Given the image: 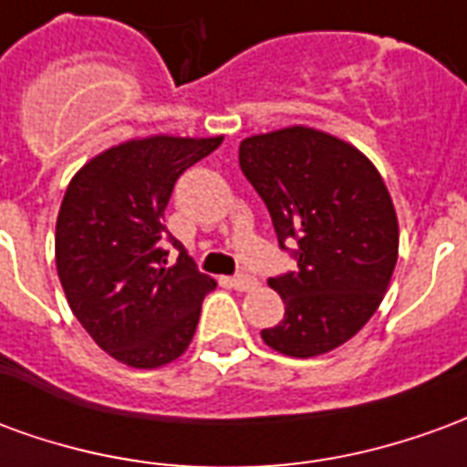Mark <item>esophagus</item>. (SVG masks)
I'll return each mask as SVG.
<instances>
[{
    "label": "esophagus",
    "mask_w": 467,
    "mask_h": 467,
    "mask_svg": "<svg viewBox=\"0 0 467 467\" xmlns=\"http://www.w3.org/2000/svg\"><path fill=\"white\" fill-rule=\"evenodd\" d=\"M230 285H233L234 290H240V293H250V290H254V287H257V280H254V277H250V275H237V277H233V280H230Z\"/></svg>",
    "instance_id": "obj_1"
}]
</instances>
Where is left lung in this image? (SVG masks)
I'll return each mask as SVG.
<instances>
[{
	"instance_id": "8db88e82",
	"label": "left lung",
	"mask_w": 467,
	"mask_h": 467,
	"mask_svg": "<svg viewBox=\"0 0 467 467\" xmlns=\"http://www.w3.org/2000/svg\"><path fill=\"white\" fill-rule=\"evenodd\" d=\"M240 167L280 247L297 244V270L267 280L285 317L260 333L265 345L290 358L340 348L380 307L398 263V214L380 172L350 142L303 124L243 140Z\"/></svg>"
}]
</instances>
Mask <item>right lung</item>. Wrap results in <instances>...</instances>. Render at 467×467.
I'll list each match as a JSON object with an SVG mask.
<instances>
[{
    "mask_svg": "<svg viewBox=\"0 0 467 467\" xmlns=\"http://www.w3.org/2000/svg\"><path fill=\"white\" fill-rule=\"evenodd\" d=\"M223 137L152 134L92 157L72 177L57 214L55 260L67 303L89 337L137 370L177 360L200 320L210 275L187 253L167 265L162 224L177 177Z\"/></svg>",
    "mask_w": 467,
    "mask_h": 467,
    "instance_id": "obj_1",
    "label": "right lung"
}]
</instances>
